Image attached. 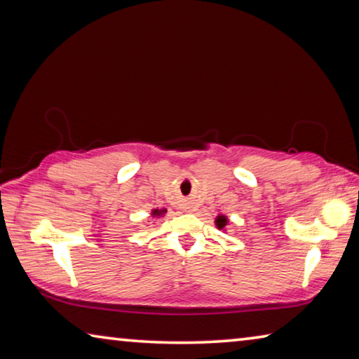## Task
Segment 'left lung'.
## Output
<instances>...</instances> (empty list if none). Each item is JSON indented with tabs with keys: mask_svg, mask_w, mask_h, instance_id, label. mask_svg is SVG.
Returning a JSON list of instances; mask_svg holds the SVG:
<instances>
[{
	"mask_svg": "<svg viewBox=\"0 0 359 359\" xmlns=\"http://www.w3.org/2000/svg\"><path fill=\"white\" fill-rule=\"evenodd\" d=\"M229 223V218L223 214H218L215 217V226L217 229H222V231H226V224Z\"/></svg>",
	"mask_w": 359,
	"mask_h": 359,
	"instance_id": "8db88e82",
	"label": "left lung"
}]
</instances>
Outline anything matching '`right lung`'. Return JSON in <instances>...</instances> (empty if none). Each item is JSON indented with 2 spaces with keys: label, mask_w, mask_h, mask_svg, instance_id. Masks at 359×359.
<instances>
[{
  "label": "right lung",
  "mask_w": 359,
  "mask_h": 359,
  "mask_svg": "<svg viewBox=\"0 0 359 359\" xmlns=\"http://www.w3.org/2000/svg\"><path fill=\"white\" fill-rule=\"evenodd\" d=\"M166 212H168V209H154L151 210V217L154 218H161V217H165L166 215Z\"/></svg>",
  "instance_id": "add662e5"
}]
</instances>
